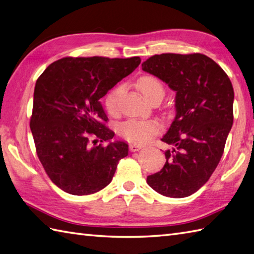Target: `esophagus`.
I'll list each match as a JSON object with an SVG mask.
<instances>
[{
  "label": "esophagus",
  "instance_id": "esophagus-1",
  "mask_svg": "<svg viewBox=\"0 0 254 254\" xmlns=\"http://www.w3.org/2000/svg\"><path fill=\"white\" fill-rule=\"evenodd\" d=\"M142 148H144V146H143V145H141V144L132 143V144L130 145V150H131V152H137V150L142 149Z\"/></svg>",
  "mask_w": 254,
  "mask_h": 254
}]
</instances>
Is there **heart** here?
Returning <instances> with one entry per match:
<instances>
[{"label":"heart","instance_id":"1","mask_svg":"<svg viewBox=\"0 0 254 254\" xmlns=\"http://www.w3.org/2000/svg\"><path fill=\"white\" fill-rule=\"evenodd\" d=\"M138 89L142 95L148 101L152 100L157 94H164L163 85L154 76H143L137 83ZM122 93V87H118L111 89L105 97V105L107 110L111 115H115L118 111V100L119 96ZM160 131L159 124L153 121H138V120H130L121 124L120 132L122 135L127 138L128 141L136 143H146L152 138L155 134Z\"/></svg>","mask_w":254,"mask_h":254}]
</instances>
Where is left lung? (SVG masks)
<instances>
[{
  "label": "left lung",
  "mask_w": 254,
  "mask_h": 254,
  "mask_svg": "<svg viewBox=\"0 0 254 254\" xmlns=\"http://www.w3.org/2000/svg\"><path fill=\"white\" fill-rule=\"evenodd\" d=\"M142 69L176 91V117L161 141L165 152L160 171L147 177L161 195L186 197L207 182L222 158L234 122V88L227 74L201 55H156Z\"/></svg>",
  "instance_id": "left-lung-1"
}]
</instances>
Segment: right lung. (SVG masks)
Masks as SVG:
<instances>
[{
	"label": "right lung",
	"mask_w": 254,
	"mask_h": 254,
	"mask_svg": "<svg viewBox=\"0 0 254 254\" xmlns=\"http://www.w3.org/2000/svg\"><path fill=\"white\" fill-rule=\"evenodd\" d=\"M139 63L138 57L63 58L37 79L30 130L47 175L64 192L88 195L102 190L127 156V143L111 141L115 132L105 126L100 98Z\"/></svg>",
	"instance_id": "add662e5"
}]
</instances>
